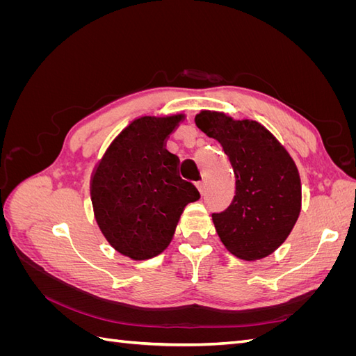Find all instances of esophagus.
Returning <instances> with one entry per match:
<instances>
[{"instance_id":"1","label":"esophagus","mask_w":356,"mask_h":356,"mask_svg":"<svg viewBox=\"0 0 356 356\" xmlns=\"http://www.w3.org/2000/svg\"><path fill=\"white\" fill-rule=\"evenodd\" d=\"M196 187H197L200 195H203V193H204V181H199L197 184H196Z\"/></svg>"}]
</instances>
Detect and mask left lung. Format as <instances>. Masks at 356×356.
I'll return each mask as SVG.
<instances>
[{
    "instance_id": "1",
    "label": "left lung",
    "mask_w": 356,
    "mask_h": 356,
    "mask_svg": "<svg viewBox=\"0 0 356 356\" xmlns=\"http://www.w3.org/2000/svg\"><path fill=\"white\" fill-rule=\"evenodd\" d=\"M196 126L221 144L233 168L234 197L212 213L222 245L254 261L272 254L293 230L301 208V182L294 160L264 126L202 111Z\"/></svg>"
}]
</instances>
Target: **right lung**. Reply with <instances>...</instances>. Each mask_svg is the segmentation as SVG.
<instances>
[{
    "label": "right lung",
    "instance_id": "right-lung-1",
    "mask_svg": "<svg viewBox=\"0 0 356 356\" xmlns=\"http://www.w3.org/2000/svg\"><path fill=\"white\" fill-rule=\"evenodd\" d=\"M182 118H136L114 139L92 175L96 222L114 250L132 260L163 252L182 211L200 199L197 188L178 175V157L165 148Z\"/></svg>",
    "mask_w": 356,
    "mask_h": 356
}]
</instances>
